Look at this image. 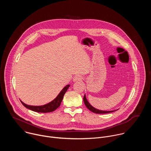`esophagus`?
Returning a JSON list of instances; mask_svg holds the SVG:
<instances>
[{
    "label": "esophagus",
    "mask_w": 151,
    "mask_h": 151,
    "mask_svg": "<svg viewBox=\"0 0 151 151\" xmlns=\"http://www.w3.org/2000/svg\"><path fill=\"white\" fill-rule=\"evenodd\" d=\"M82 79L81 76L79 75H76L73 77V82H78V81H81Z\"/></svg>",
    "instance_id": "34e87169"
}]
</instances>
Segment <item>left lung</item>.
<instances>
[{
	"instance_id": "obj_1",
	"label": "left lung",
	"mask_w": 151,
	"mask_h": 151,
	"mask_svg": "<svg viewBox=\"0 0 151 151\" xmlns=\"http://www.w3.org/2000/svg\"><path fill=\"white\" fill-rule=\"evenodd\" d=\"M83 102L86 106V107H87V108L91 111V112L95 113V114H108V113H111V112H113L114 111H100V110H99V109H97L96 108H94V107H93L90 103L89 102L87 101V99H86V96H85V94L84 95V97H83Z\"/></svg>"
}]
</instances>
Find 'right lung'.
<instances>
[{
  "label": "right lung",
  "mask_w": 151,
  "mask_h": 151,
  "mask_svg": "<svg viewBox=\"0 0 151 151\" xmlns=\"http://www.w3.org/2000/svg\"><path fill=\"white\" fill-rule=\"evenodd\" d=\"M69 87H70V85H68L66 86V87H64L54 100H53L52 101H51L45 105L30 106V105H27V104L24 103L23 101H21V102L23 104L24 106H25L26 107V108L30 109L33 111H35L36 112H40V113L51 112L54 111L55 109H57L58 107L60 106L61 103L63 100L64 95V94H65V93L66 92V91L68 90V89L69 88Z\"/></svg>",
  "instance_id": "1"
}]
</instances>
